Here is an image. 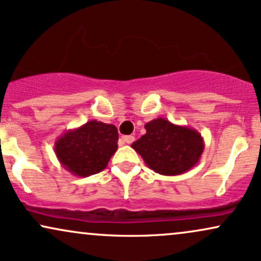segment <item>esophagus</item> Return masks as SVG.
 <instances>
[{"instance_id": "34e87169", "label": "esophagus", "mask_w": 261, "mask_h": 261, "mask_svg": "<svg viewBox=\"0 0 261 261\" xmlns=\"http://www.w3.org/2000/svg\"><path fill=\"white\" fill-rule=\"evenodd\" d=\"M121 140L125 144H132L134 141V137L133 136H123L121 138Z\"/></svg>"}]
</instances>
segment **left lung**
I'll use <instances>...</instances> for the list:
<instances>
[{"mask_svg": "<svg viewBox=\"0 0 261 261\" xmlns=\"http://www.w3.org/2000/svg\"><path fill=\"white\" fill-rule=\"evenodd\" d=\"M146 133L132 144L145 165L161 175L184 174L197 165L204 150L201 133L166 118L145 124Z\"/></svg>", "mask_w": 261, "mask_h": 261, "instance_id": "1", "label": "left lung"}]
</instances>
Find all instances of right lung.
<instances>
[{
	"label": "right lung",
	"instance_id": "right-lung-1",
	"mask_svg": "<svg viewBox=\"0 0 261 261\" xmlns=\"http://www.w3.org/2000/svg\"><path fill=\"white\" fill-rule=\"evenodd\" d=\"M117 141L114 124L93 120L58 138L54 152L67 172L86 178L106 168L117 150Z\"/></svg>",
	"mask_w": 261,
	"mask_h": 261
}]
</instances>
